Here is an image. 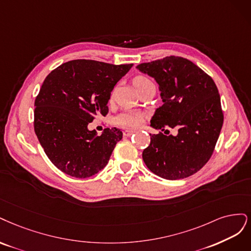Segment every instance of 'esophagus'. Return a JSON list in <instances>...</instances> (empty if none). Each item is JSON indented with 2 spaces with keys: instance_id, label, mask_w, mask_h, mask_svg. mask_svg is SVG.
<instances>
[{
  "instance_id": "1",
  "label": "esophagus",
  "mask_w": 251,
  "mask_h": 251,
  "mask_svg": "<svg viewBox=\"0 0 251 251\" xmlns=\"http://www.w3.org/2000/svg\"><path fill=\"white\" fill-rule=\"evenodd\" d=\"M132 133H134L133 130H125V131H124V135H125V136H130Z\"/></svg>"
}]
</instances>
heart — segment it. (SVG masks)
I'll use <instances>...</instances> for the list:
<instances>
[{"label": "heart", "instance_id": "1", "mask_svg": "<svg viewBox=\"0 0 251 251\" xmlns=\"http://www.w3.org/2000/svg\"><path fill=\"white\" fill-rule=\"evenodd\" d=\"M151 80L143 75H139L134 77L133 79V85L135 86V88H137L141 85H144L146 83H150ZM144 117L142 114L137 111H124L122 114L119 115L116 119L117 124H119L120 126L125 127V128H136L141 126V124L143 123Z\"/></svg>", "mask_w": 251, "mask_h": 251}]
</instances>
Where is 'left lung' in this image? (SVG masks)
<instances>
[{
	"label": "left lung",
	"instance_id": "left-lung-1",
	"mask_svg": "<svg viewBox=\"0 0 251 251\" xmlns=\"http://www.w3.org/2000/svg\"><path fill=\"white\" fill-rule=\"evenodd\" d=\"M136 69L159 85L163 105L151 118V127L177 131L176 135L150 133V145L143 151L144 163L165 179L195 174L211 158L223 125L220 95L214 80L179 56L141 63Z\"/></svg>",
	"mask_w": 251,
	"mask_h": 251
}]
</instances>
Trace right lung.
Segmentation results:
<instances>
[{"instance_id": "right-lung-1", "label": "right lung", "mask_w": 251, "mask_h": 251, "mask_svg": "<svg viewBox=\"0 0 251 251\" xmlns=\"http://www.w3.org/2000/svg\"><path fill=\"white\" fill-rule=\"evenodd\" d=\"M133 64L76 59L53 70L35 99L34 130L45 153L60 171L77 178L91 177L107 165L123 133L88 124L106 116L110 93Z\"/></svg>"}]
</instances>
